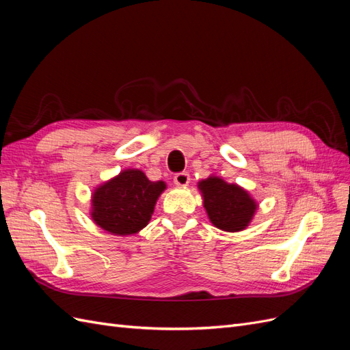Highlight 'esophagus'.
I'll return each mask as SVG.
<instances>
[{
    "mask_svg": "<svg viewBox=\"0 0 350 350\" xmlns=\"http://www.w3.org/2000/svg\"><path fill=\"white\" fill-rule=\"evenodd\" d=\"M174 183L178 187H187L189 184V174L188 172H179L174 176Z\"/></svg>",
    "mask_w": 350,
    "mask_h": 350,
    "instance_id": "obj_1",
    "label": "esophagus"
}]
</instances>
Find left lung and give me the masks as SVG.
<instances>
[{
  "label": "left lung",
  "instance_id": "left-lung-1",
  "mask_svg": "<svg viewBox=\"0 0 350 350\" xmlns=\"http://www.w3.org/2000/svg\"><path fill=\"white\" fill-rule=\"evenodd\" d=\"M204 197V207L211 224L221 230L238 232L245 229L257 208L256 201L235 184L210 176L198 184Z\"/></svg>",
  "mask_w": 350,
  "mask_h": 350
}]
</instances>
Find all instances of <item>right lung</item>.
<instances>
[{"label": "right lung", "mask_w": 350, "mask_h": 350, "mask_svg": "<svg viewBox=\"0 0 350 350\" xmlns=\"http://www.w3.org/2000/svg\"><path fill=\"white\" fill-rule=\"evenodd\" d=\"M166 188L152 183L139 169H126L100 185L92 198L94 224L113 235H131L152 219L156 200Z\"/></svg>", "instance_id": "right-lung-1"}]
</instances>
